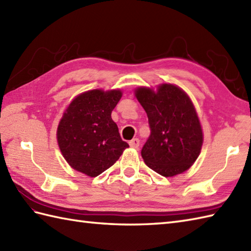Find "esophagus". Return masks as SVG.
<instances>
[{"mask_svg":"<svg viewBox=\"0 0 251 251\" xmlns=\"http://www.w3.org/2000/svg\"><path fill=\"white\" fill-rule=\"evenodd\" d=\"M129 146L134 149H138L140 146V140L138 138H134V139L129 141Z\"/></svg>","mask_w":251,"mask_h":251,"instance_id":"obj_1","label":"esophagus"}]
</instances>
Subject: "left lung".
<instances>
[{"label":"left lung","mask_w":251,"mask_h":251,"mask_svg":"<svg viewBox=\"0 0 251 251\" xmlns=\"http://www.w3.org/2000/svg\"><path fill=\"white\" fill-rule=\"evenodd\" d=\"M135 95L151 129L141 150L147 166L164 177L188 170L202 146L201 126L189 96L173 84L159 85L156 92L138 87Z\"/></svg>","instance_id":"8db88e82"}]
</instances>
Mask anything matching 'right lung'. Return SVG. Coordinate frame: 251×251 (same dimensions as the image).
I'll return each mask as SVG.
<instances>
[{"instance_id": "1", "label": "right lung", "mask_w": 251, "mask_h": 251, "mask_svg": "<svg viewBox=\"0 0 251 251\" xmlns=\"http://www.w3.org/2000/svg\"><path fill=\"white\" fill-rule=\"evenodd\" d=\"M122 97L120 89H93L73 99L57 128V140L70 166L89 177L110 168L128 148L111 113Z\"/></svg>"}]
</instances>
